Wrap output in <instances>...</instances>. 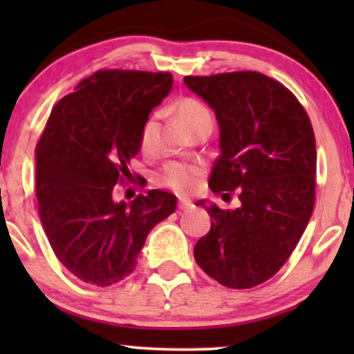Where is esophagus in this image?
Here are the masks:
<instances>
[{
    "mask_svg": "<svg viewBox=\"0 0 354 354\" xmlns=\"http://www.w3.org/2000/svg\"><path fill=\"white\" fill-rule=\"evenodd\" d=\"M193 206L194 205L189 200H183V198H180V200H178V209H180V211L191 209V208H193Z\"/></svg>",
    "mask_w": 354,
    "mask_h": 354,
    "instance_id": "obj_1",
    "label": "esophagus"
}]
</instances>
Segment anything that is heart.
<instances>
[{
  "label": "heart",
  "instance_id": "obj_1",
  "mask_svg": "<svg viewBox=\"0 0 354 354\" xmlns=\"http://www.w3.org/2000/svg\"><path fill=\"white\" fill-rule=\"evenodd\" d=\"M176 116L180 123L193 135L194 131L203 128V126L213 124V116L209 109L194 98H183L176 103ZM153 133V121H146L141 131V149L148 148L149 136ZM203 174V168L200 165L194 163H183V161H169L160 173L156 174V183L165 188L173 189L174 193L188 194L191 191L196 189L198 183Z\"/></svg>",
  "mask_w": 354,
  "mask_h": 354
}]
</instances>
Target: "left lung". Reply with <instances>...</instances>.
Masks as SVG:
<instances>
[{"instance_id": "obj_1", "label": "left lung", "mask_w": 354, "mask_h": 354, "mask_svg": "<svg viewBox=\"0 0 354 354\" xmlns=\"http://www.w3.org/2000/svg\"><path fill=\"white\" fill-rule=\"evenodd\" d=\"M214 109L219 156L209 174L213 193L239 208L206 206L211 230L194 259L223 286L248 290L288 261L306 230L316 193V141L306 109L284 84L258 71L185 76ZM203 205V201L198 203Z\"/></svg>"}]
</instances>
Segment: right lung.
<instances>
[{
    "mask_svg": "<svg viewBox=\"0 0 354 354\" xmlns=\"http://www.w3.org/2000/svg\"><path fill=\"white\" fill-rule=\"evenodd\" d=\"M171 84L168 71L100 70L51 109L35 149L38 213L56 258L81 281L109 286L131 274L149 231L176 209L161 189L113 201Z\"/></svg>",
    "mask_w": 354,
    "mask_h": 354,
    "instance_id": "1",
    "label": "right lung"
}]
</instances>
